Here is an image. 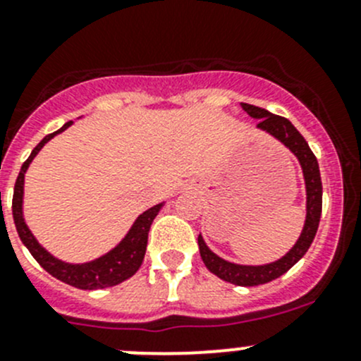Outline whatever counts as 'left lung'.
<instances>
[{"mask_svg":"<svg viewBox=\"0 0 361 361\" xmlns=\"http://www.w3.org/2000/svg\"><path fill=\"white\" fill-rule=\"evenodd\" d=\"M243 110L248 113L253 118H258L257 127L262 130H267L272 136L278 137L283 145L290 148L295 155H297L298 162H300L302 171H304L305 178V188H307V218H305L304 231H302L300 238H298L297 245L283 257L281 260L274 262V264L258 265V267H251V265H235L231 262L221 260L220 257L209 251L206 243L199 235V250H201V258L207 269L218 276L224 281L232 283L238 286H258L265 285L269 281H274L276 278L285 274L286 271L293 267L298 260L305 255V251L311 246L312 239H314L316 231L319 225V216H322V204H323V187H322V176H319V166L316 160L314 154L309 148L307 141L302 137L285 116L274 115V113L264 110V108L253 106V104L241 103Z\"/></svg>","mask_w":361,"mask_h":361,"instance_id":"obj_1","label":"left lung"}]
</instances>
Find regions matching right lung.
Wrapping results in <instances>:
<instances>
[{
    "instance_id": "add662e5",
    "label": "right lung",
    "mask_w": 361,
    "mask_h": 361,
    "mask_svg": "<svg viewBox=\"0 0 361 361\" xmlns=\"http://www.w3.org/2000/svg\"><path fill=\"white\" fill-rule=\"evenodd\" d=\"M73 122L64 123L59 130L49 134V136L43 137L38 145L35 147V150L31 152L29 159L25 160L20 167V173L17 176L16 188H13V201H12V211H13V221H16L17 232H19L20 241L24 243L25 248L29 250V253L35 257V260L45 269L49 274H52L54 278L61 279V281L68 283V285L76 286L80 290H99V288H108V286H115L118 283L126 281L130 276H134L137 272V269L141 267L145 258V251H147V241H148V231H150V225L154 221V218L157 216L159 211L162 209L164 204H157V206L150 207L148 211H145L143 214H140L136 221H134L133 228L129 231V234L126 235L122 243L116 246L115 250L110 251L104 257L97 258V260L89 262V264L82 265H71L59 262L57 258H54L52 255L47 253L42 246L36 243V239L32 238V234L29 232L27 225L24 224L23 218V190H24V174L27 171V166L31 164V160L35 159V155L42 150L43 145L49 140H52L56 134L63 133L64 129H68Z\"/></svg>"
}]
</instances>
